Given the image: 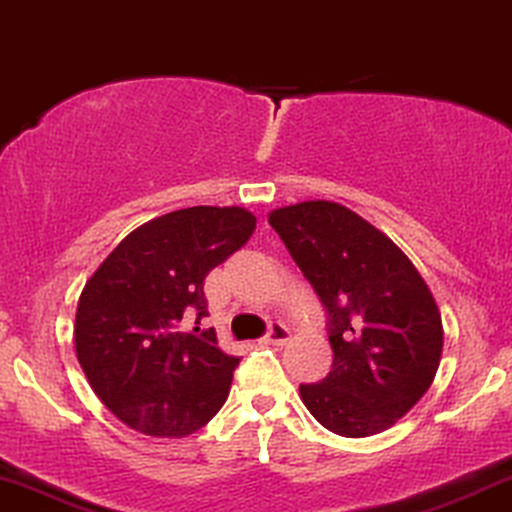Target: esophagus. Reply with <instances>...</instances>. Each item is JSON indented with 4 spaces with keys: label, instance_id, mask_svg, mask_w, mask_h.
Instances as JSON below:
<instances>
[{
    "label": "esophagus",
    "instance_id": "obj_1",
    "mask_svg": "<svg viewBox=\"0 0 512 512\" xmlns=\"http://www.w3.org/2000/svg\"><path fill=\"white\" fill-rule=\"evenodd\" d=\"M288 338H291V331H288V326H283L281 322H274L272 326H269L267 336H264L262 341L269 343V346H283Z\"/></svg>",
    "mask_w": 512,
    "mask_h": 512
}]
</instances>
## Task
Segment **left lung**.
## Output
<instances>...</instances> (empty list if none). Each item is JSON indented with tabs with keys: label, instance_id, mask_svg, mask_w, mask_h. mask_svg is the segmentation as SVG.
<instances>
[{
	"label": "left lung",
	"instance_id": "1",
	"mask_svg": "<svg viewBox=\"0 0 512 512\" xmlns=\"http://www.w3.org/2000/svg\"><path fill=\"white\" fill-rule=\"evenodd\" d=\"M269 224L329 315L331 372L300 384L312 417L362 439L427 393L443 350L441 312L415 264L360 214L329 200L269 212Z\"/></svg>",
	"mask_w": 512,
	"mask_h": 512
}]
</instances>
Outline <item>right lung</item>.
<instances>
[{
	"mask_svg": "<svg viewBox=\"0 0 512 512\" xmlns=\"http://www.w3.org/2000/svg\"><path fill=\"white\" fill-rule=\"evenodd\" d=\"M255 214L188 207L128 233L78 298L73 341L97 398L135 432L181 439L217 415L238 357L217 348L205 276L248 243Z\"/></svg>",
	"mask_w": 512,
	"mask_h": 512,
	"instance_id": "right-lung-1",
	"label": "right lung"
}]
</instances>
